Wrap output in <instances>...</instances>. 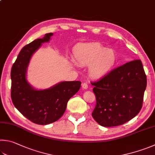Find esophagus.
<instances>
[{
    "instance_id": "1",
    "label": "esophagus",
    "mask_w": 155,
    "mask_h": 155,
    "mask_svg": "<svg viewBox=\"0 0 155 155\" xmlns=\"http://www.w3.org/2000/svg\"><path fill=\"white\" fill-rule=\"evenodd\" d=\"M82 88L83 89H87V88H88V85H87V83H83L82 84Z\"/></svg>"
}]
</instances>
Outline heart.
<instances>
[{
	"label": "heart",
	"mask_w": 155,
	"mask_h": 155,
	"mask_svg": "<svg viewBox=\"0 0 155 155\" xmlns=\"http://www.w3.org/2000/svg\"><path fill=\"white\" fill-rule=\"evenodd\" d=\"M74 58L79 65L89 66V74L95 79L106 77L117 62V56L114 51L98 43L77 46L74 50Z\"/></svg>",
	"instance_id": "1"
}]
</instances>
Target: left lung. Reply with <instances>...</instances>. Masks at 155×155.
Listing matches in <instances>:
<instances>
[{
    "instance_id": "8db88e82",
    "label": "left lung",
    "mask_w": 155,
    "mask_h": 155,
    "mask_svg": "<svg viewBox=\"0 0 155 155\" xmlns=\"http://www.w3.org/2000/svg\"><path fill=\"white\" fill-rule=\"evenodd\" d=\"M91 85L96 97L93 118L103 127H114L139 113L147 81L142 61L136 60L112 70Z\"/></svg>"
}]
</instances>
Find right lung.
<instances>
[{"instance_id": "right-lung-1", "label": "right lung", "mask_w": 155, "mask_h": 155, "mask_svg": "<svg viewBox=\"0 0 155 155\" xmlns=\"http://www.w3.org/2000/svg\"><path fill=\"white\" fill-rule=\"evenodd\" d=\"M53 33L36 39L19 52L11 68V96L15 108L31 121L38 125H48L64 114L67 103L80 89L81 81H63L49 89L38 90L27 81L26 73L33 53L42 43L49 42Z\"/></svg>"}]
</instances>
